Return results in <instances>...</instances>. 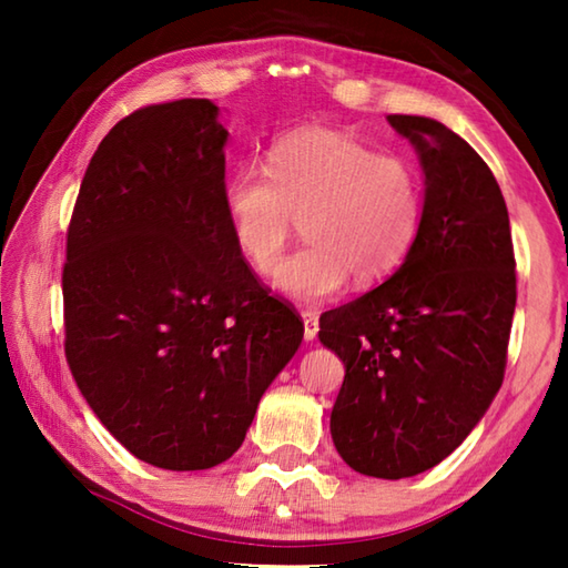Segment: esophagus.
Segmentation results:
<instances>
[{
  "label": "esophagus",
  "instance_id": "obj_1",
  "mask_svg": "<svg viewBox=\"0 0 568 568\" xmlns=\"http://www.w3.org/2000/svg\"><path fill=\"white\" fill-rule=\"evenodd\" d=\"M303 325H305V341H313L315 335H318V311H313V307H305L303 311Z\"/></svg>",
  "mask_w": 568,
  "mask_h": 568
}]
</instances>
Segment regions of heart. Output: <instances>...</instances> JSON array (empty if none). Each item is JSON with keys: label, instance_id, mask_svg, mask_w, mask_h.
<instances>
[{"label": "heart", "instance_id": "b5f03b06", "mask_svg": "<svg viewBox=\"0 0 568 568\" xmlns=\"http://www.w3.org/2000/svg\"><path fill=\"white\" fill-rule=\"evenodd\" d=\"M225 215L240 255L271 273L301 222L308 243L277 266L273 283L303 301L325 297L353 275L376 283L406 261L426 213L418 168L335 130L275 140L267 165L237 170Z\"/></svg>", "mask_w": 568, "mask_h": 568}]
</instances>
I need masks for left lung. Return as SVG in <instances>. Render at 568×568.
Listing matches in <instances>:
<instances>
[{
	"instance_id": "1",
	"label": "left lung",
	"mask_w": 568,
	"mask_h": 568,
	"mask_svg": "<svg viewBox=\"0 0 568 568\" xmlns=\"http://www.w3.org/2000/svg\"><path fill=\"white\" fill-rule=\"evenodd\" d=\"M416 148L426 213L386 283L321 315L345 378L331 434L376 478L434 468L464 444L504 383L516 307L511 225L494 172L446 124L388 114Z\"/></svg>"
}]
</instances>
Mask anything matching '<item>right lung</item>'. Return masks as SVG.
<instances>
[{
	"instance_id": "right-lung-1",
	"label": "right lung",
	"mask_w": 568,
	"mask_h": 568,
	"mask_svg": "<svg viewBox=\"0 0 568 568\" xmlns=\"http://www.w3.org/2000/svg\"><path fill=\"white\" fill-rule=\"evenodd\" d=\"M225 140L210 100L134 110L92 155L67 227L77 388L132 456L168 470L233 456L303 341L230 233Z\"/></svg>"
}]
</instances>
